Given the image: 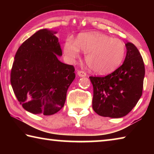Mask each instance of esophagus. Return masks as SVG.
<instances>
[{"instance_id": "esophagus-1", "label": "esophagus", "mask_w": 154, "mask_h": 154, "mask_svg": "<svg viewBox=\"0 0 154 154\" xmlns=\"http://www.w3.org/2000/svg\"><path fill=\"white\" fill-rule=\"evenodd\" d=\"M77 75H79V77H85L86 76V72H84L83 71H79L77 72Z\"/></svg>"}]
</instances>
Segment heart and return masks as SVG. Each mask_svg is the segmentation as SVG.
Masks as SVG:
<instances>
[{
  "label": "heart",
  "instance_id": "1",
  "mask_svg": "<svg viewBox=\"0 0 154 154\" xmlns=\"http://www.w3.org/2000/svg\"><path fill=\"white\" fill-rule=\"evenodd\" d=\"M80 49L85 52V60L97 74H107L116 70L123 61L126 45L122 40L105 34H80L75 41L71 38L64 45L66 58L73 61L80 56Z\"/></svg>",
  "mask_w": 154,
  "mask_h": 154
}]
</instances>
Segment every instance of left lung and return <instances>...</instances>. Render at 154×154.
<instances>
[{"label": "left lung", "instance_id": "obj_1", "mask_svg": "<svg viewBox=\"0 0 154 154\" xmlns=\"http://www.w3.org/2000/svg\"><path fill=\"white\" fill-rule=\"evenodd\" d=\"M123 64L105 77L90 76L93 85L92 107L99 116L118 118L132 111L142 95L145 65L133 43L126 44Z\"/></svg>", "mask_w": 154, "mask_h": 154}]
</instances>
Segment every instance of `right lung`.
<instances>
[{"label": "right lung", "mask_w": 154, "mask_h": 154, "mask_svg": "<svg viewBox=\"0 0 154 154\" xmlns=\"http://www.w3.org/2000/svg\"><path fill=\"white\" fill-rule=\"evenodd\" d=\"M56 32L42 29L26 40L15 54L11 84L17 100L33 114L50 116L63 107L75 78L72 65L58 59L62 52Z\"/></svg>", "instance_id": "add662e5"}]
</instances>
